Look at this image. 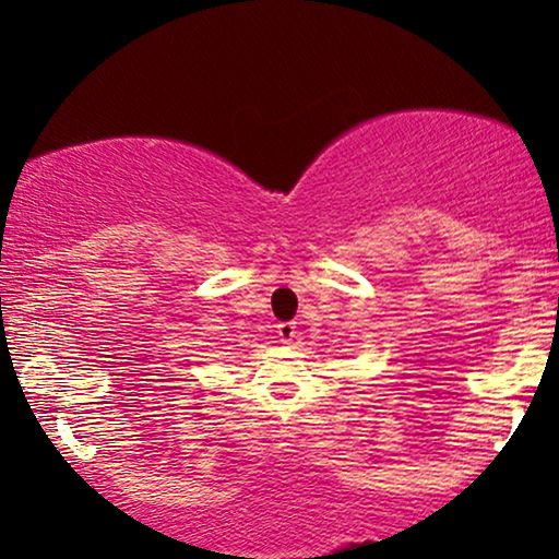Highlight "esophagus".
Masks as SVG:
<instances>
[{
    "label": "esophagus",
    "instance_id": "esophagus-1",
    "mask_svg": "<svg viewBox=\"0 0 559 559\" xmlns=\"http://www.w3.org/2000/svg\"><path fill=\"white\" fill-rule=\"evenodd\" d=\"M277 333H280V341L282 343H293L295 341V333H297V325L295 323H280L277 325Z\"/></svg>",
    "mask_w": 559,
    "mask_h": 559
}]
</instances>
